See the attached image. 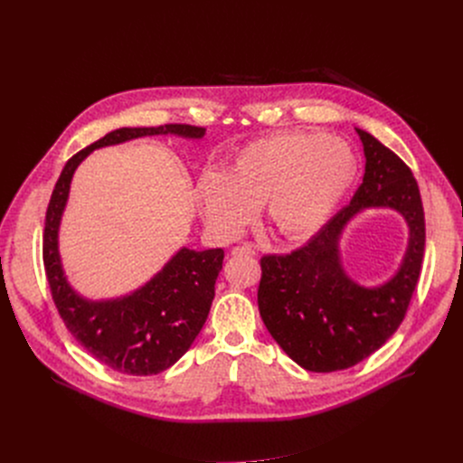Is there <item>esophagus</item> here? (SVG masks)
Instances as JSON below:
<instances>
[{"instance_id": "obj_1", "label": "esophagus", "mask_w": 463, "mask_h": 463, "mask_svg": "<svg viewBox=\"0 0 463 463\" xmlns=\"http://www.w3.org/2000/svg\"><path fill=\"white\" fill-rule=\"evenodd\" d=\"M231 254L232 256H254L256 252H254V249L252 247H249V245H240V247H234L232 250H231Z\"/></svg>"}]
</instances>
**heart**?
Listing matches in <instances>:
<instances>
[{
    "label": "heart",
    "mask_w": 463,
    "mask_h": 463,
    "mask_svg": "<svg viewBox=\"0 0 463 463\" xmlns=\"http://www.w3.org/2000/svg\"><path fill=\"white\" fill-rule=\"evenodd\" d=\"M359 170L354 148L320 131H286L243 146L223 172L203 170L195 202L203 222L234 238L254 216L284 241L317 234L334 216Z\"/></svg>",
    "instance_id": "b5f03b06"
}]
</instances>
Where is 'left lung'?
Returning <instances> with one entry per match:
<instances>
[{
  "instance_id": "1",
  "label": "left lung",
  "mask_w": 463,
  "mask_h": 463,
  "mask_svg": "<svg viewBox=\"0 0 463 463\" xmlns=\"http://www.w3.org/2000/svg\"><path fill=\"white\" fill-rule=\"evenodd\" d=\"M364 175L350 203L304 247L261 258L258 309L279 346L304 370L337 372L379 350L400 327L416 289L425 250V216L411 168L368 131L355 128ZM370 208H390L408 223L399 269L375 287L346 273L340 240Z\"/></svg>"
}]
</instances>
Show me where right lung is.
Segmentation results:
<instances>
[{
  "mask_svg": "<svg viewBox=\"0 0 463 463\" xmlns=\"http://www.w3.org/2000/svg\"><path fill=\"white\" fill-rule=\"evenodd\" d=\"M205 131V128L188 124L118 128L73 156L54 184L43 231V263L52 300L79 345L115 372L156 375L186 354L209 317L225 254L223 249L181 247L134 291L99 300L80 295L65 275L58 241L73 175L80 163L99 148L152 136L200 141Z\"/></svg>",
  "mask_w": 463,
  "mask_h": 463,
  "instance_id": "obj_1",
  "label": "right lung"
}]
</instances>
